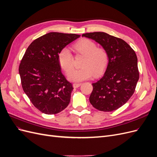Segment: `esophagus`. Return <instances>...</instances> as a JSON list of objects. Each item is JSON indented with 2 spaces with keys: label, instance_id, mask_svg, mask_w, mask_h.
I'll return each mask as SVG.
<instances>
[{
  "label": "esophagus",
  "instance_id": "obj_1",
  "mask_svg": "<svg viewBox=\"0 0 157 157\" xmlns=\"http://www.w3.org/2000/svg\"><path fill=\"white\" fill-rule=\"evenodd\" d=\"M80 85H81V83H74L73 84V86L74 87V88H78V87H79Z\"/></svg>",
  "mask_w": 157,
  "mask_h": 157
}]
</instances>
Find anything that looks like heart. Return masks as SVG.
<instances>
[{
  "instance_id": "heart-1",
  "label": "heart",
  "mask_w": 157,
  "mask_h": 157,
  "mask_svg": "<svg viewBox=\"0 0 157 157\" xmlns=\"http://www.w3.org/2000/svg\"><path fill=\"white\" fill-rule=\"evenodd\" d=\"M74 48L80 55L84 56L81 63L82 68L73 70L74 58L70 50L64 48L58 54V61L71 81L80 82L89 79L94 76L101 75L105 69L109 62V55L105 48L97 47L96 42L88 39L78 40L74 44Z\"/></svg>"
}]
</instances>
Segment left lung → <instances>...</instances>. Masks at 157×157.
<instances>
[{"label": "left lung", "instance_id": "left-lung-1", "mask_svg": "<svg viewBox=\"0 0 157 157\" xmlns=\"http://www.w3.org/2000/svg\"><path fill=\"white\" fill-rule=\"evenodd\" d=\"M82 36L98 42L109 55L105 73L100 79L92 84L93 90L90 102L101 111L117 110L132 97L139 80L135 52L124 40L105 33H89Z\"/></svg>", "mask_w": 157, "mask_h": 157}]
</instances>
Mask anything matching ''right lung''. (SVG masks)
Listing matches in <instances>:
<instances>
[{"mask_svg":"<svg viewBox=\"0 0 157 157\" xmlns=\"http://www.w3.org/2000/svg\"><path fill=\"white\" fill-rule=\"evenodd\" d=\"M80 35L52 32L33 41L19 67L21 86L36 109L54 115L69 105L73 90L61 73L59 52Z\"/></svg>","mask_w":157,"mask_h":157,"instance_id":"right-lung-1","label":"right lung"}]
</instances>
